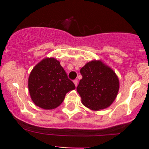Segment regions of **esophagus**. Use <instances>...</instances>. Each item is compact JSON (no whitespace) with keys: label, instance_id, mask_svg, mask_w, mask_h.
<instances>
[{"label":"esophagus","instance_id":"esophagus-1","mask_svg":"<svg viewBox=\"0 0 149 149\" xmlns=\"http://www.w3.org/2000/svg\"><path fill=\"white\" fill-rule=\"evenodd\" d=\"M78 80L77 79H75L74 81H73V83H74V84H75V86H77V85H78Z\"/></svg>","mask_w":149,"mask_h":149}]
</instances>
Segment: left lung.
<instances>
[{"instance_id":"left-lung-1","label":"left lung","mask_w":149,"mask_h":149,"mask_svg":"<svg viewBox=\"0 0 149 149\" xmlns=\"http://www.w3.org/2000/svg\"><path fill=\"white\" fill-rule=\"evenodd\" d=\"M80 72L82 79L76 88L83 104L93 110L110 106L119 91V80L115 72L96 61L86 64Z\"/></svg>"}]
</instances>
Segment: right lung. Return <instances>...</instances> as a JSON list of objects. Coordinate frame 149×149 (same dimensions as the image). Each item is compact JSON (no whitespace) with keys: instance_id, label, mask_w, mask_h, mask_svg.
Returning <instances> with one entry per match:
<instances>
[{"instance_id":"add662e5","label":"right lung","mask_w":149,"mask_h":149,"mask_svg":"<svg viewBox=\"0 0 149 149\" xmlns=\"http://www.w3.org/2000/svg\"><path fill=\"white\" fill-rule=\"evenodd\" d=\"M28 86L34 103L45 109L58 107L63 102L66 93L76 88L55 58H45L33 68Z\"/></svg>"}]
</instances>
